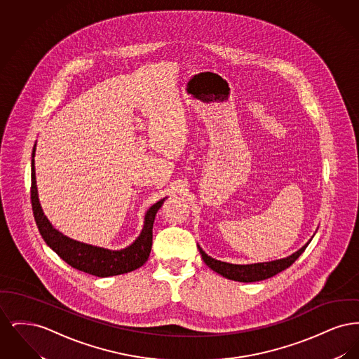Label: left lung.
<instances>
[{"label": "left lung", "mask_w": 359, "mask_h": 359, "mask_svg": "<svg viewBox=\"0 0 359 359\" xmlns=\"http://www.w3.org/2000/svg\"><path fill=\"white\" fill-rule=\"evenodd\" d=\"M312 238H313V236L311 237L306 245H303L297 252L292 253L290 256L274 259V261H268V262H256V264H246V265L223 262V261L215 259V258L205 255L201 246H198V249L201 252V256L203 258L205 265L208 268H211L214 272L221 274L229 280H234L239 283H255V281H262L269 277H273L274 274L280 273L284 269L290 268V265L306 250V248L309 245Z\"/></svg>", "instance_id": "obj_1"}]
</instances>
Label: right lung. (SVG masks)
I'll return each mask as SVG.
<instances>
[{
	"label": "right lung",
	"mask_w": 359,
	"mask_h": 359,
	"mask_svg": "<svg viewBox=\"0 0 359 359\" xmlns=\"http://www.w3.org/2000/svg\"><path fill=\"white\" fill-rule=\"evenodd\" d=\"M34 152H36V144L32 151V165H31L32 167L31 168L32 210H34V221L37 224V229L52 250L63 261H66L69 266L97 277H109V276L128 273L142 266L147 262L152 249V237H154L152 229H154L156 212L163 205L165 198L158 201L157 203H154L147 210L144 217V226L140 236L133 241L132 245L126 246L125 249L110 250L100 246L88 245L85 242H79L76 239L69 238L59 230H56L52 226V223L48 221V218L44 215L39 201V192L36 186Z\"/></svg>",
	"instance_id": "1"
}]
</instances>
